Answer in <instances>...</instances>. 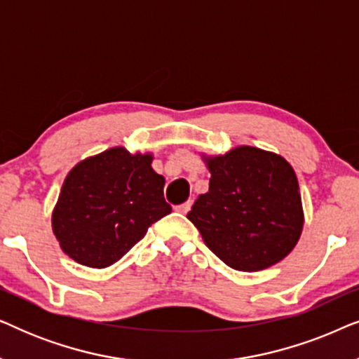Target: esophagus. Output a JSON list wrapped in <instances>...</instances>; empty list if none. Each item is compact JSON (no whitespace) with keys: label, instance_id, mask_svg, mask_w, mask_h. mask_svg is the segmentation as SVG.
<instances>
[{"label":"esophagus","instance_id":"34e87169","mask_svg":"<svg viewBox=\"0 0 359 359\" xmlns=\"http://www.w3.org/2000/svg\"><path fill=\"white\" fill-rule=\"evenodd\" d=\"M191 205H193V201H186L184 204L176 205L175 210H176V212H180V214H188L189 209H191Z\"/></svg>","mask_w":359,"mask_h":359}]
</instances>
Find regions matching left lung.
<instances>
[{"label": "left lung", "mask_w": 359, "mask_h": 359, "mask_svg": "<svg viewBox=\"0 0 359 359\" xmlns=\"http://www.w3.org/2000/svg\"><path fill=\"white\" fill-rule=\"evenodd\" d=\"M210 180L188 219L204 243L237 271H262L286 258L301 238L297 176L281 155L240 145L204 155Z\"/></svg>", "instance_id": "obj_1"}]
</instances>
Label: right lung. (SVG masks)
<instances>
[{
    "label": "right lung",
    "instance_id": "right-lung-1",
    "mask_svg": "<svg viewBox=\"0 0 359 359\" xmlns=\"http://www.w3.org/2000/svg\"><path fill=\"white\" fill-rule=\"evenodd\" d=\"M154 155L112 147L70 170L52 212L63 253L88 268L121 259L156 220L171 212Z\"/></svg>",
    "mask_w": 359,
    "mask_h": 359
}]
</instances>
